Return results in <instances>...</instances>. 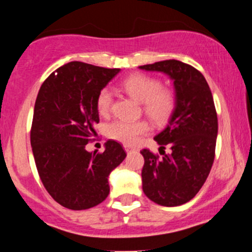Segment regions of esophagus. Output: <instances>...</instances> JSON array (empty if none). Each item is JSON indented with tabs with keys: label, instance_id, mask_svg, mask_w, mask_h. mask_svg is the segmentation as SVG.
<instances>
[{
	"label": "esophagus",
	"instance_id": "esophagus-1",
	"mask_svg": "<svg viewBox=\"0 0 252 252\" xmlns=\"http://www.w3.org/2000/svg\"><path fill=\"white\" fill-rule=\"evenodd\" d=\"M124 149H126V153H129V152H131L132 149H134V147L130 146V144H124Z\"/></svg>",
	"mask_w": 252,
	"mask_h": 252
}]
</instances>
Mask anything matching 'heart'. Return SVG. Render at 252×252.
I'll return each mask as SVG.
<instances>
[{"instance_id": "1", "label": "heart", "mask_w": 252, "mask_h": 252, "mask_svg": "<svg viewBox=\"0 0 252 252\" xmlns=\"http://www.w3.org/2000/svg\"><path fill=\"white\" fill-rule=\"evenodd\" d=\"M122 88L137 102L143 104L144 114L155 124H163L169 120L176 105V98L172 90L162 88V84L154 77L146 74H132L123 80ZM112 94L103 89L97 97V110L106 116L111 110ZM149 131V124L144 121H116L109 124L106 134L112 140L126 144L137 142L141 135Z\"/></svg>"}]
</instances>
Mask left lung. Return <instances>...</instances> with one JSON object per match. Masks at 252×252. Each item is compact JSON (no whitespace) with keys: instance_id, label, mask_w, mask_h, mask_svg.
I'll use <instances>...</instances> for the list:
<instances>
[{"instance_id":"obj_1","label":"left lung","mask_w":252,"mask_h":252,"mask_svg":"<svg viewBox=\"0 0 252 252\" xmlns=\"http://www.w3.org/2000/svg\"><path fill=\"white\" fill-rule=\"evenodd\" d=\"M138 68L168 76L176 98L166 128L154 137L162 158L141 152L142 189L161 206H179L194 198L212 168L218 134L215 102L206 79L193 66L172 59Z\"/></svg>"}]
</instances>
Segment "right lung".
<instances>
[{"instance_id":"right-lung-1","label":"right lung","mask_w":252,"mask_h":252,"mask_svg":"<svg viewBox=\"0 0 252 252\" xmlns=\"http://www.w3.org/2000/svg\"><path fill=\"white\" fill-rule=\"evenodd\" d=\"M120 71L71 62L51 73L39 90L32 150L43 186L66 209L88 210L105 200L110 173L126 156L114 140L100 154L85 148L99 122L98 94Z\"/></svg>"}]
</instances>
